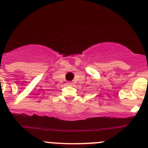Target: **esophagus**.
<instances>
[{
	"instance_id": "1",
	"label": "esophagus",
	"mask_w": 148,
	"mask_h": 148,
	"mask_svg": "<svg viewBox=\"0 0 148 148\" xmlns=\"http://www.w3.org/2000/svg\"><path fill=\"white\" fill-rule=\"evenodd\" d=\"M66 84L68 85V86H71V85H72V83H71V82H67Z\"/></svg>"
}]
</instances>
